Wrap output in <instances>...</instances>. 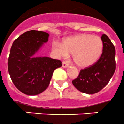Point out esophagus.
<instances>
[{
  "label": "esophagus",
  "instance_id": "34e87169",
  "mask_svg": "<svg viewBox=\"0 0 124 124\" xmlns=\"http://www.w3.org/2000/svg\"><path fill=\"white\" fill-rule=\"evenodd\" d=\"M68 66H69V64H68L66 61H63V62H62V67L66 68V67H67Z\"/></svg>",
  "mask_w": 124,
  "mask_h": 124
}]
</instances>
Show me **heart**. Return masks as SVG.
Returning a JSON list of instances; mask_svg holds the SVG:
<instances>
[{
  "label": "heart",
  "mask_w": 124,
  "mask_h": 124,
  "mask_svg": "<svg viewBox=\"0 0 124 124\" xmlns=\"http://www.w3.org/2000/svg\"><path fill=\"white\" fill-rule=\"evenodd\" d=\"M52 48L59 56L66 57L69 53H72V59L76 65L88 67L101 58L104 43L99 36L83 33L65 38L62 44L53 42Z\"/></svg>",
  "instance_id": "obj_1"
}]
</instances>
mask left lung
<instances>
[{"mask_svg":"<svg viewBox=\"0 0 124 124\" xmlns=\"http://www.w3.org/2000/svg\"><path fill=\"white\" fill-rule=\"evenodd\" d=\"M104 50L95 64L81 69L72 83L79 91L88 94L97 93L107 85L114 74L116 67L115 48L109 38L102 34Z\"/></svg>","mask_w":124,"mask_h":124,"instance_id":"left-lung-1","label":"left lung"}]
</instances>
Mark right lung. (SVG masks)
Segmentation results:
<instances>
[{"instance_id": "add662e5", "label": "right lung", "mask_w": 124, "mask_h": 124, "mask_svg": "<svg viewBox=\"0 0 124 124\" xmlns=\"http://www.w3.org/2000/svg\"><path fill=\"white\" fill-rule=\"evenodd\" d=\"M49 34L42 31H27L13 43L8 59V71L15 86L29 95L41 93L48 88L55 69L62 62L50 57L35 56Z\"/></svg>"}]
</instances>
